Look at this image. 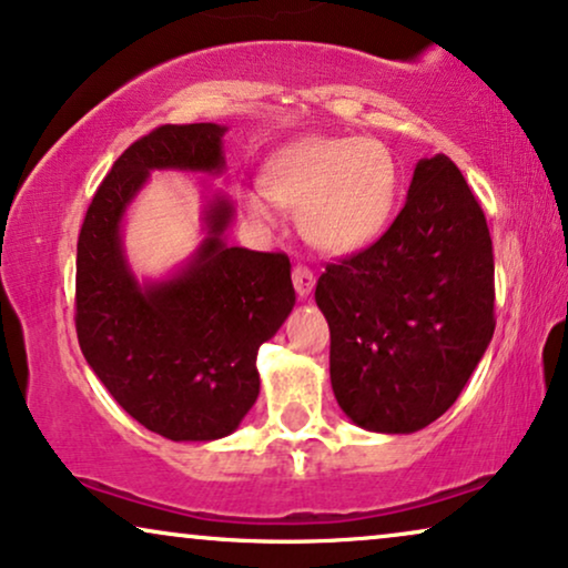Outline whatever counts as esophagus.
Here are the masks:
<instances>
[{"instance_id":"esophagus-1","label":"esophagus","mask_w":568,"mask_h":568,"mask_svg":"<svg viewBox=\"0 0 568 568\" xmlns=\"http://www.w3.org/2000/svg\"><path fill=\"white\" fill-rule=\"evenodd\" d=\"M292 282H294V290H297L300 297H307V294L313 292V286H315V276L307 266H294L292 268Z\"/></svg>"}]
</instances>
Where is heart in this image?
Masks as SVG:
<instances>
[{
  "mask_svg": "<svg viewBox=\"0 0 568 568\" xmlns=\"http://www.w3.org/2000/svg\"><path fill=\"white\" fill-rule=\"evenodd\" d=\"M266 191L243 193V209L261 224L276 222V204L297 209L300 230L328 253H356L383 235L398 201L393 152L367 136H305L263 168Z\"/></svg>",
  "mask_w": 568,
  "mask_h": 568,
  "instance_id": "obj_1",
  "label": "heart"
}]
</instances>
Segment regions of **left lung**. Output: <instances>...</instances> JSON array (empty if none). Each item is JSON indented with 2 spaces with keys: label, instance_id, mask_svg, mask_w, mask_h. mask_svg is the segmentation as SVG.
<instances>
[{
  "label": "left lung",
  "instance_id": "1",
  "mask_svg": "<svg viewBox=\"0 0 568 568\" xmlns=\"http://www.w3.org/2000/svg\"><path fill=\"white\" fill-rule=\"evenodd\" d=\"M315 302L331 328L333 393L356 426L410 434L453 406L496 325L491 235L453 160H418L395 222L328 263Z\"/></svg>",
  "mask_w": 568,
  "mask_h": 568
}]
</instances>
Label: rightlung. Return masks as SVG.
Wrapping results in <instances>:
<instances>
[{
    "label": "right lung",
    "instance_id": "1",
    "mask_svg": "<svg viewBox=\"0 0 568 568\" xmlns=\"http://www.w3.org/2000/svg\"><path fill=\"white\" fill-rule=\"evenodd\" d=\"M220 123H168L136 139L103 178L77 240V338L115 403L173 442L232 434L261 390L255 356L294 307L284 253L230 247L235 209L214 196L206 237L162 282H139L123 253V214L152 170L222 173Z\"/></svg>",
    "mask_w": 568,
    "mask_h": 568
}]
</instances>
